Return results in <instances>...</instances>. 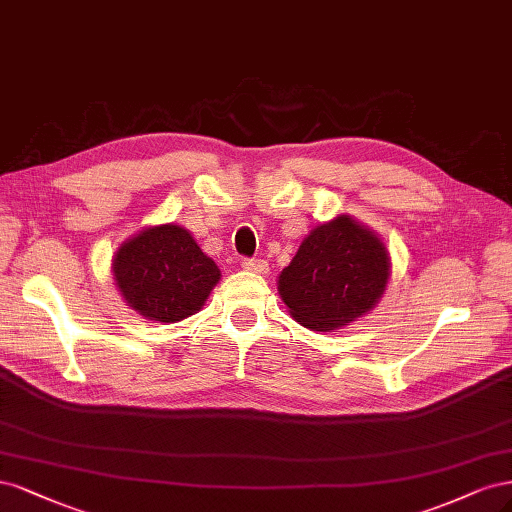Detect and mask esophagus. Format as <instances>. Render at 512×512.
I'll return each instance as SVG.
<instances>
[{
	"label": "esophagus",
	"instance_id": "obj_1",
	"mask_svg": "<svg viewBox=\"0 0 512 512\" xmlns=\"http://www.w3.org/2000/svg\"><path fill=\"white\" fill-rule=\"evenodd\" d=\"M240 266L244 270L255 272V274H268V261H263V259H242Z\"/></svg>",
	"mask_w": 512,
	"mask_h": 512
}]
</instances>
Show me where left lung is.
Here are the masks:
<instances>
[{
	"instance_id": "left-lung-1",
	"label": "left lung",
	"mask_w": 512,
	"mask_h": 512,
	"mask_svg": "<svg viewBox=\"0 0 512 512\" xmlns=\"http://www.w3.org/2000/svg\"><path fill=\"white\" fill-rule=\"evenodd\" d=\"M391 272L383 240L349 214L317 225L278 276L291 317L329 332L364 317L383 298Z\"/></svg>"
}]
</instances>
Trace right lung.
Instances as JSON below:
<instances>
[{
  "instance_id": "1",
  "label": "right lung",
  "mask_w": 512,
  "mask_h": 512,
  "mask_svg": "<svg viewBox=\"0 0 512 512\" xmlns=\"http://www.w3.org/2000/svg\"><path fill=\"white\" fill-rule=\"evenodd\" d=\"M112 272L127 306L148 321L176 323L204 306L221 272L185 227H146L125 240Z\"/></svg>"
}]
</instances>
